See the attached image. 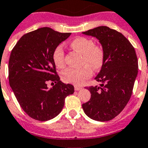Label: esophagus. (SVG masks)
<instances>
[{
    "instance_id": "34e87169",
    "label": "esophagus",
    "mask_w": 148,
    "mask_h": 148,
    "mask_svg": "<svg viewBox=\"0 0 148 148\" xmlns=\"http://www.w3.org/2000/svg\"><path fill=\"white\" fill-rule=\"evenodd\" d=\"M74 89H75V91H79V90H81L82 88H81V87H80V86H75L74 87Z\"/></svg>"
}]
</instances>
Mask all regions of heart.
I'll return each instance as SVG.
<instances>
[{
    "mask_svg": "<svg viewBox=\"0 0 148 148\" xmlns=\"http://www.w3.org/2000/svg\"><path fill=\"white\" fill-rule=\"evenodd\" d=\"M70 46L74 50L82 54V63L87 65L79 69H67L62 73V78L65 82L80 86L85 80L92 75L91 68L94 70L101 68L105 58L104 51L102 47L95 45L92 40L85 37L74 38L70 42ZM52 59L57 68H63L65 66V53L62 45H58L55 49L52 54Z\"/></svg>",
    "mask_w": 148,
    "mask_h": 148,
    "instance_id": "b5f03b06",
    "label": "heart"
}]
</instances>
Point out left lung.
<instances>
[{"label":"left lung","mask_w":148,"mask_h":148,"mask_svg":"<svg viewBox=\"0 0 148 148\" xmlns=\"http://www.w3.org/2000/svg\"><path fill=\"white\" fill-rule=\"evenodd\" d=\"M82 34L99 40L105 55L103 64L95 77L101 87L88 88L91 98L82 104V109L94 121H110L130 100L138 73L137 55L121 33L109 27L99 26Z\"/></svg>","instance_id":"8db88e82"}]
</instances>
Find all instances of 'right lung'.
<instances>
[{
    "label": "right lung",
    "instance_id": "right-lung-1",
    "mask_svg": "<svg viewBox=\"0 0 148 148\" xmlns=\"http://www.w3.org/2000/svg\"><path fill=\"white\" fill-rule=\"evenodd\" d=\"M70 35L41 27L23 35L11 51L9 83L23 110L35 120L56 117L63 108L65 98L74 92L73 85L62 82L56 75L52 59L55 49ZM49 81L56 83L51 89L47 86Z\"/></svg>",
    "mask_w": 148,
    "mask_h": 148
}]
</instances>
